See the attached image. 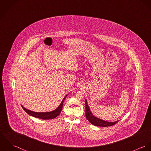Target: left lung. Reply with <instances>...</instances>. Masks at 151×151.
<instances>
[{"instance_id":"8db88e82","label":"left lung","mask_w":151,"mask_h":151,"mask_svg":"<svg viewBox=\"0 0 151 151\" xmlns=\"http://www.w3.org/2000/svg\"><path fill=\"white\" fill-rule=\"evenodd\" d=\"M86 119L93 125L96 126H99V127H109L112 126L114 124H116L119 121L114 122H108L104 120H102L101 119H99L98 118L95 117L92 115L91 113L90 109L87 104V101L86 100Z\"/></svg>"}]
</instances>
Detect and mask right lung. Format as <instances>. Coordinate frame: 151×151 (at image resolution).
<instances>
[{
	"instance_id": "1",
	"label": "right lung",
	"mask_w": 151,
	"mask_h": 151,
	"mask_svg": "<svg viewBox=\"0 0 151 151\" xmlns=\"http://www.w3.org/2000/svg\"><path fill=\"white\" fill-rule=\"evenodd\" d=\"M67 95H66L65 98H63L62 103L60 104V105H59V106L57 108L56 110L52 111H49V112H42V113H40V112H35V111H32L31 110H29L25 108H24L22 106V109L25 110V111L26 113H27L28 114L37 117V118H39V119H41L43 120H49V119H52L54 118H56L57 116H58L59 115V114L60 113L62 109L63 108V102L65 101V98H66Z\"/></svg>"
}]
</instances>
